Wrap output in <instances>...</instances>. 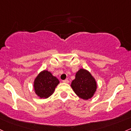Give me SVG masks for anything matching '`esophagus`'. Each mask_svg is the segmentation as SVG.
I'll return each instance as SVG.
<instances>
[{"mask_svg": "<svg viewBox=\"0 0 131 131\" xmlns=\"http://www.w3.org/2000/svg\"><path fill=\"white\" fill-rule=\"evenodd\" d=\"M63 83H69V81H68V80H63Z\"/></svg>", "mask_w": 131, "mask_h": 131, "instance_id": "34e87169", "label": "esophagus"}]
</instances>
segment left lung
I'll use <instances>...</instances> for the list:
<instances>
[{
    "instance_id": "8db88e82",
    "label": "left lung",
    "mask_w": 131,
    "mask_h": 131,
    "mask_svg": "<svg viewBox=\"0 0 131 131\" xmlns=\"http://www.w3.org/2000/svg\"><path fill=\"white\" fill-rule=\"evenodd\" d=\"M71 86L79 97L86 100L93 97L97 88L94 78L84 69H80L76 73L75 79L71 83Z\"/></svg>"
}]
</instances>
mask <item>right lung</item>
Listing matches in <instances>:
<instances>
[{"label":"right lung","mask_w":131,"mask_h":131,"mask_svg":"<svg viewBox=\"0 0 131 131\" xmlns=\"http://www.w3.org/2000/svg\"><path fill=\"white\" fill-rule=\"evenodd\" d=\"M59 83V80L51 73L44 70L37 76L34 81L35 93L40 98H47L53 93Z\"/></svg>","instance_id":"right-lung-1"}]
</instances>
